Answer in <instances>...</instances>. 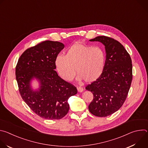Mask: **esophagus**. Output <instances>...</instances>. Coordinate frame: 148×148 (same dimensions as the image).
I'll use <instances>...</instances> for the list:
<instances>
[{
  "label": "esophagus",
  "instance_id": "1",
  "mask_svg": "<svg viewBox=\"0 0 148 148\" xmlns=\"http://www.w3.org/2000/svg\"><path fill=\"white\" fill-rule=\"evenodd\" d=\"M77 90H78V92H82L83 91V90H84V89H83V88L82 87H77Z\"/></svg>",
  "mask_w": 148,
  "mask_h": 148
}]
</instances>
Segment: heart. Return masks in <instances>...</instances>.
<instances>
[{"instance_id": "1", "label": "heart", "mask_w": 148, "mask_h": 148, "mask_svg": "<svg viewBox=\"0 0 148 148\" xmlns=\"http://www.w3.org/2000/svg\"><path fill=\"white\" fill-rule=\"evenodd\" d=\"M105 62L104 51L99 47L76 43L70 46L65 56L59 54L55 59V65L60 76L71 81L77 74L79 80L92 82L102 74Z\"/></svg>"}]
</instances>
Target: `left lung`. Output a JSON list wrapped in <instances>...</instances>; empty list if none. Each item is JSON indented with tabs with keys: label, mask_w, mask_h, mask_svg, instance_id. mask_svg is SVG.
<instances>
[{
	"label": "left lung",
	"mask_w": 148,
	"mask_h": 148,
	"mask_svg": "<svg viewBox=\"0 0 148 148\" xmlns=\"http://www.w3.org/2000/svg\"><path fill=\"white\" fill-rule=\"evenodd\" d=\"M99 41L106 51V60L101 76L86 87L94 98L90 112L105 117L117 111L127 97L132 80V64L130 54L119 42L108 36H98L90 40Z\"/></svg>",
	"instance_id": "obj_1"
}]
</instances>
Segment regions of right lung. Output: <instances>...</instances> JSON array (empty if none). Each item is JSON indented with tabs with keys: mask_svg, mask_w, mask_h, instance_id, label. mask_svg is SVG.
I'll use <instances>...</instances> for the list:
<instances>
[{
	"mask_svg": "<svg viewBox=\"0 0 148 148\" xmlns=\"http://www.w3.org/2000/svg\"><path fill=\"white\" fill-rule=\"evenodd\" d=\"M64 45L46 40L26 50L16 67V78L21 97L37 115L46 119H60L69 110V98L77 93L76 87L61 78L55 71V59ZM38 79L40 87L34 92L30 81Z\"/></svg>",
	"mask_w": 148,
	"mask_h": 148,
	"instance_id": "add662e5",
	"label": "right lung"
}]
</instances>
